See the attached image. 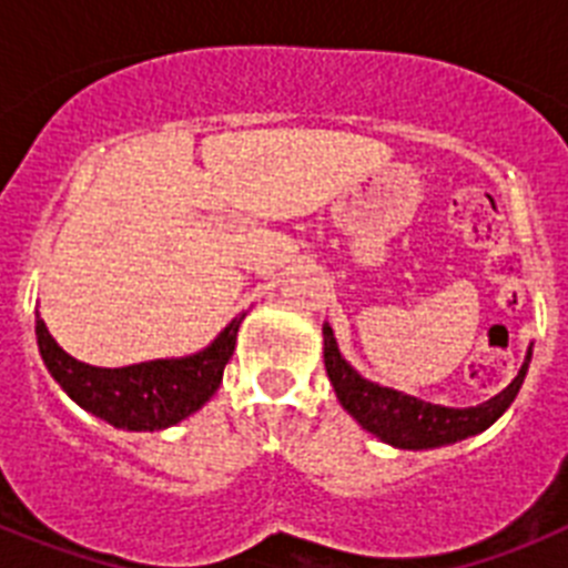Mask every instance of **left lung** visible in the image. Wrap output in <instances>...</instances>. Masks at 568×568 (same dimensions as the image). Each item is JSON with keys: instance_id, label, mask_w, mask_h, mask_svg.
Masks as SVG:
<instances>
[{"instance_id": "left-lung-1", "label": "left lung", "mask_w": 568, "mask_h": 568, "mask_svg": "<svg viewBox=\"0 0 568 568\" xmlns=\"http://www.w3.org/2000/svg\"><path fill=\"white\" fill-rule=\"evenodd\" d=\"M529 358L531 349L526 353L518 378L511 381L504 393L478 406L455 409V406L426 404L413 395L395 393V389L361 378L341 355L333 329L324 327V366H327L341 406L364 426L366 433H373L375 438L398 446V449H433V446L455 444V440L484 433L486 426L495 424L506 413V406L515 400L526 378V369H529Z\"/></svg>"}]
</instances>
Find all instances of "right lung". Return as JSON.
<instances>
[{
  "mask_svg": "<svg viewBox=\"0 0 568 568\" xmlns=\"http://www.w3.org/2000/svg\"><path fill=\"white\" fill-rule=\"evenodd\" d=\"M241 318L244 315L230 321L222 335L202 353L187 358L144 361L119 369L90 366L68 355L50 338L42 318L37 321V341L48 373L82 409L119 429L155 433L179 424L213 398L222 384L224 366L233 358Z\"/></svg>",
  "mask_w": 568,
  "mask_h": 568,
  "instance_id": "1",
  "label": "right lung"
}]
</instances>
